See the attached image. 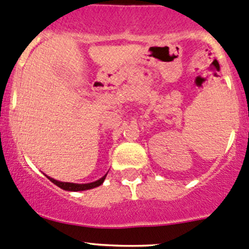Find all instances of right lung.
<instances>
[{
	"instance_id": "right-lung-1",
	"label": "right lung",
	"mask_w": 249,
	"mask_h": 249,
	"mask_svg": "<svg viewBox=\"0 0 249 249\" xmlns=\"http://www.w3.org/2000/svg\"><path fill=\"white\" fill-rule=\"evenodd\" d=\"M106 176L104 175L103 178H99L98 181L96 182H92V183H85V184H78V183H69V182H60V181H56L53 178H48L53 183H55L56 186H58L60 188L65 189V191H71V192H78V191H86V189H91L94 188V187H98L103 183L104 180H106Z\"/></svg>"
}]
</instances>
